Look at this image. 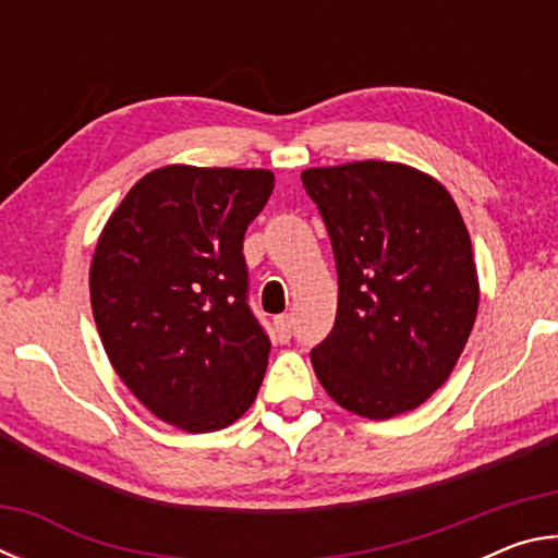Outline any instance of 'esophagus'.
<instances>
[{"instance_id": "obj_1", "label": "esophagus", "mask_w": 558, "mask_h": 558, "mask_svg": "<svg viewBox=\"0 0 558 558\" xmlns=\"http://www.w3.org/2000/svg\"><path fill=\"white\" fill-rule=\"evenodd\" d=\"M276 332L280 342H288L292 337V315H280L276 317Z\"/></svg>"}]
</instances>
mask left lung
<instances>
[{
	"instance_id": "obj_1",
	"label": "left lung",
	"mask_w": 558,
	"mask_h": 558,
	"mask_svg": "<svg viewBox=\"0 0 558 558\" xmlns=\"http://www.w3.org/2000/svg\"><path fill=\"white\" fill-rule=\"evenodd\" d=\"M332 241L339 298L313 349L325 391L364 418L418 409L448 381L480 302L465 221L448 189L364 159L300 174Z\"/></svg>"
}]
</instances>
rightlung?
Segmentation results:
<instances>
[{
    "mask_svg": "<svg viewBox=\"0 0 558 558\" xmlns=\"http://www.w3.org/2000/svg\"><path fill=\"white\" fill-rule=\"evenodd\" d=\"M272 184L268 169L159 167L100 233L90 263L100 342L169 426L221 430L256 401L270 339L248 307L243 235Z\"/></svg>",
    "mask_w": 558,
    "mask_h": 558,
    "instance_id": "right-lung-1",
    "label": "right lung"
}]
</instances>
